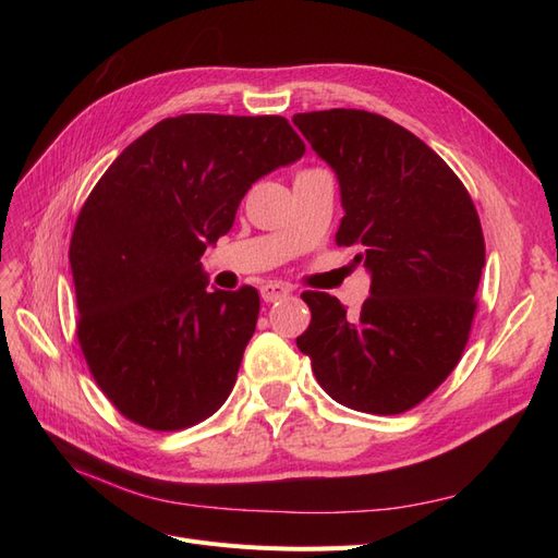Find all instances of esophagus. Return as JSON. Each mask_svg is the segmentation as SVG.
I'll return each instance as SVG.
<instances>
[{
  "label": "esophagus",
  "mask_w": 558,
  "mask_h": 558,
  "mask_svg": "<svg viewBox=\"0 0 558 558\" xmlns=\"http://www.w3.org/2000/svg\"><path fill=\"white\" fill-rule=\"evenodd\" d=\"M291 291H293L291 286L269 281V283H263V286H260V298H263L265 302H277V300H281V298H286V295H291Z\"/></svg>",
  "instance_id": "esophagus-1"
}]
</instances>
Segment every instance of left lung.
I'll return each instance as SVG.
<instances>
[{"label":"left lung","mask_w":558,"mask_h":558,"mask_svg":"<svg viewBox=\"0 0 558 558\" xmlns=\"http://www.w3.org/2000/svg\"><path fill=\"white\" fill-rule=\"evenodd\" d=\"M340 181L344 216L335 242L373 283L359 314L305 291L312 324L298 349L340 404L402 414L459 365L477 310L484 234L451 167L410 130L379 113L330 109L293 116Z\"/></svg>","instance_id":"obj_1"}]
</instances>
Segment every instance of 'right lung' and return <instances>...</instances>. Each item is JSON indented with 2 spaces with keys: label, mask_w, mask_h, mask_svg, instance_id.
I'll list each match as a JSON object with an SVG mask.
<instances>
[{
  "label": "right lung",
  "mask_w": 558,
  "mask_h": 558,
  "mask_svg": "<svg viewBox=\"0 0 558 558\" xmlns=\"http://www.w3.org/2000/svg\"><path fill=\"white\" fill-rule=\"evenodd\" d=\"M305 156L281 116L183 113L134 140L76 218V337L125 418L181 430L238 381L260 298L207 289L202 253L230 232L251 183Z\"/></svg>",
  "instance_id": "add662e5"
}]
</instances>
